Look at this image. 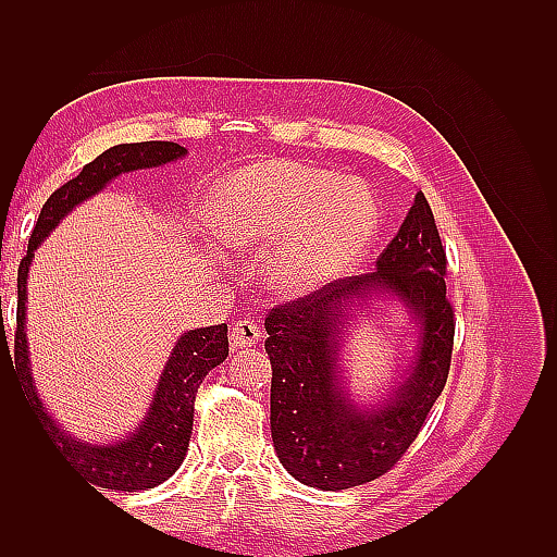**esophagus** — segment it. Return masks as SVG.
<instances>
[{"label": "esophagus", "instance_id": "obj_1", "mask_svg": "<svg viewBox=\"0 0 557 557\" xmlns=\"http://www.w3.org/2000/svg\"><path fill=\"white\" fill-rule=\"evenodd\" d=\"M260 325L256 323V320H237V323L232 325V332H230V342L234 348H250L256 346L260 342Z\"/></svg>", "mask_w": 557, "mask_h": 557}]
</instances>
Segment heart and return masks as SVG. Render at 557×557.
Segmentation results:
<instances>
[{"instance_id": "obj_1", "label": "heart", "mask_w": 557, "mask_h": 557, "mask_svg": "<svg viewBox=\"0 0 557 557\" xmlns=\"http://www.w3.org/2000/svg\"><path fill=\"white\" fill-rule=\"evenodd\" d=\"M225 244L272 250V290L301 299L344 278L372 244L379 209L360 181L293 162L250 164L227 178L213 207Z\"/></svg>"}]
</instances>
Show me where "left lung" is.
Segmentation results:
<instances>
[{
    "label": "left lung",
    "instance_id": "obj_1",
    "mask_svg": "<svg viewBox=\"0 0 557 557\" xmlns=\"http://www.w3.org/2000/svg\"><path fill=\"white\" fill-rule=\"evenodd\" d=\"M446 250L423 193L376 260L374 272L278 305L264 318L272 360V440L299 483L346 491L393 469L442 395L455 320L446 297ZM372 298H397L419 327L417 356L392 395L369 408L349 399L338 367L351 318Z\"/></svg>",
    "mask_w": 557,
    "mask_h": 557
}]
</instances>
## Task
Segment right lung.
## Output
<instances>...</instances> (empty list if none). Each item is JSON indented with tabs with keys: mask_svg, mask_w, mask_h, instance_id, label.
<instances>
[{
	"mask_svg": "<svg viewBox=\"0 0 557 557\" xmlns=\"http://www.w3.org/2000/svg\"><path fill=\"white\" fill-rule=\"evenodd\" d=\"M185 153L188 150L174 141L121 144L104 150L102 156H97L90 164L83 166L76 178L66 181L62 188H58L46 199L39 221L35 230H32L27 256L18 267V313H15L18 327H15L13 360L15 372L21 374L25 397L44 432L50 436V442H55L62 450L64 460L78 469L92 485L107 487V491H146V487L164 483L181 467L193 434L197 387L211 369L221 364L230 352L227 325L223 323L183 332L176 346L172 348L170 360H166L162 369L153 399H150V407L141 423L125 440H117L113 444H88L83 440H74L72 434H66L55 423V418L46 411L37 395L35 381H32L29 348L25 334L29 264L32 258H35V250L60 225L62 218L74 211L81 201L104 190L107 183H111L115 176L137 170H150V166H162L166 162L183 158Z\"/></svg>",
	"mask_w": 557,
	"mask_h": 557,
	"instance_id": "add662e5",
	"label": "right lung"
}]
</instances>
